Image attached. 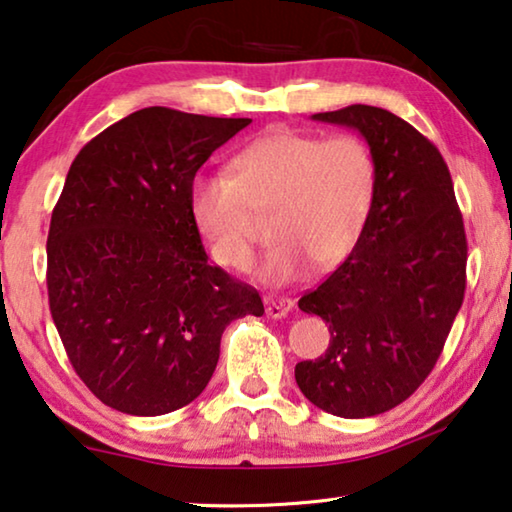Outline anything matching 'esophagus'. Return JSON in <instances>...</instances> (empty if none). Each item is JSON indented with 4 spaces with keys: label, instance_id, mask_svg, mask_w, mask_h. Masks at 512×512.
Here are the masks:
<instances>
[{
    "label": "esophagus",
    "instance_id": "obj_1",
    "mask_svg": "<svg viewBox=\"0 0 512 512\" xmlns=\"http://www.w3.org/2000/svg\"><path fill=\"white\" fill-rule=\"evenodd\" d=\"M291 309H293V300L284 298V295H279V298L265 300V311H268L270 318H284Z\"/></svg>",
    "mask_w": 512,
    "mask_h": 512
}]
</instances>
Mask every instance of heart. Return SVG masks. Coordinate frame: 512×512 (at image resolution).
Here are the masks:
<instances>
[{
	"instance_id": "obj_1",
	"label": "heart",
	"mask_w": 512,
	"mask_h": 512,
	"mask_svg": "<svg viewBox=\"0 0 512 512\" xmlns=\"http://www.w3.org/2000/svg\"><path fill=\"white\" fill-rule=\"evenodd\" d=\"M226 173L191 184V221L214 261L242 272L254 261V214L270 212L274 244L261 263L268 284L300 279L311 263L318 270L342 263L376 194L374 154L353 133L272 131L235 154Z\"/></svg>"
}]
</instances>
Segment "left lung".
Returning <instances> with one entry per match:
<instances>
[{"label": "left lung", "instance_id": "1", "mask_svg": "<svg viewBox=\"0 0 512 512\" xmlns=\"http://www.w3.org/2000/svg\"><path fill=\"white\" fill-rule=\"evenodd\" d=\"M311 117L362 133L376 194L346 261L298 302L330 325V346L298 362L295 381L332 416H379L427 379L462 307V212L441 152L402 117L362 103Z\"/></svg>", "mask_w": 512, "mask_h": 512}]
</instances>
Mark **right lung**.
Returning <instances> with one entry per match:
<instances>
[{"instance_id": "right-lung-1", "label": "right lung", "mask_w": 512, "mask_h": 512, "mask_svg": "<svg viewBox=\"0 0 512 512\" xmlns=\"http://www.w3.org/2000/svg\"><path fill=\"white\" fill-rule=\"evenodd\" d=\"M247 117L152 106L92 138L48 231V302L73 369L110 409L164 416L201 395L226 325L263 316L254 286L207 261L189 191Z\"/></svg>"}]
</instances>
